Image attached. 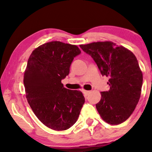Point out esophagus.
Returning <instances> with one entry per match:
<instances>
[{
  "label": "esophagus",
  "instance_id": "obj_1",
  "mask_svg": "<svg viewBox=\"0 0 152 152\" xmlns=\"http://www.w3.org/2000/svg\"><path fill=\"white\" fill-rule=\"evenodd\" d=\"M82 92H83V93H84V95H85V96H87V95H88L89 93H91V91H85V90H83L82 91Z\"/></svg>",
  "mask_w": 152,
  "mask_h": 152
}]
</instances>
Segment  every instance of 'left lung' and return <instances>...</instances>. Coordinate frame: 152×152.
I'll return each mask as SVG.
<instances>
[{
	"instance_id": "obj_1",
	"label": "left lung",
	"mask_w": 152,
	"mask_h": 152,
	"mask_svg": "<svg viewBox=\"0 0 152 152\" xmlns=\"http://www.w3.org/2000/svg\"><path fill=\"white\" fill-rule=\"evenodd\" d=\"M80 46L93 58L102 75L109 78L110 89L101 92L97 111L107 123H122L132 115L140 97L142 73L136 56L111 41Z\"/></svg>"
}]
</instances>
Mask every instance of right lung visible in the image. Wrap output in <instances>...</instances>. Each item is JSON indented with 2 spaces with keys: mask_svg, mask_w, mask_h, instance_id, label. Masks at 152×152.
<instances>
[{
  "mask_svg": "<svg viewBox=\"0 0 152 152\" xmlns=\"http://www.w3.org/2000/svg\"><path fill=\"white\" fill-rule=\"evenodd\" d=\"M80 53L77 45L51 41L39 46L29 57L23 77L26 98L38 119L52 129L71 127L85 102L81 91L61 84Z\"/></svg>",
  "mask_w": 152,
  "mask_h": 152,
  "instance_id": "right-lung-1",
  "label": "right lung"
}]
</instances>
